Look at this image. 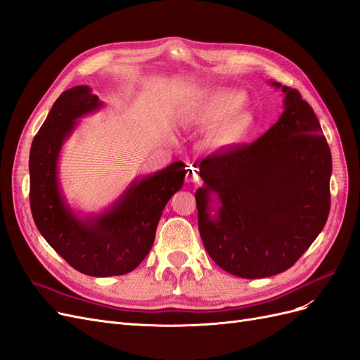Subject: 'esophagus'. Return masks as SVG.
<instances>
[{
    "instance_id": "esophagus-1",
    "label": "esophagus",
    "mask_w": 360,
    "mask_h": 360,
    "mask_svg": "<svg viewBox=\"0 0 360 360\" xmlns=\"http://www.w3.org/2000/svg\"><path fill=\"white\" fill-rule=\"evenodd\" d=\"M186 180H188L189 183H198V181H200V169L191 165V167L188 168V176H186Z\"/></svg>"
}]
</instances>
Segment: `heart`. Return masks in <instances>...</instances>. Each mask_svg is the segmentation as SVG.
<instances>
[{
  "label": "heart",
  "instance_id": "1",
  "mask_svg": "<svg viewBox=\"0 0 360 360\" xmlns=\"http://www.w3.org/2000/svg\"><path fill=\"white\" fill-rule=\"evenodd\" d=\"M246 103V96L242 91H222L216 93L209 101L204 103V115L213 120V122H221L225 118L228 120L225 126L221 130V139L225 144H233L245 138V135L249 132L250 127L254 124V117L250 112H239ZM236 115L234 116L233 114Z\"/></svg>",
  "mask_w": 360,
  "mask_h": 360
}]
</instances>
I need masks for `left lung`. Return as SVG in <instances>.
<instances>
[{"label": "left lung", "mask_w": 360, "mask_h": 360, "mask_svg": "<svg viewBox=\"0 0 360 360\" xmlns=\"http://www.w3.org/2000/svg\"><path fill=\"white\" fill-rule=\"evenodd\" d=\"M270 84L285 94L278 122L252 144L202 159L204 186L195 192L207 254L246 279L290 269L330 210L332 155L319 118L297 90Z\"/></svg>", "instance_id": "1"}]
</instances>
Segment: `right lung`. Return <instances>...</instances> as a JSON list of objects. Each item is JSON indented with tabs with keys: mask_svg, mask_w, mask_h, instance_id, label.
<instances>
[{
	"mask_svg": "<svg viewBox=\"0 0 360 360\" xmlns=\"http://www.w3.org/2000/svg\"><path fill=\"white\" fill-rule=\"evenodd\" d=\"M102 105L89 85L61 93L30 150V204L37 230L73 269L97 278L126 275L141 264L153 246L163 209L186 174L183 162H174L134 180L105 212L76 214L60 188V151L76 120Z\"/></svg>",
	"mask_w": 360,
	"mask_h": 360,
	"instance_id": "1",
	"label": "right lung"
}]
</instances>
